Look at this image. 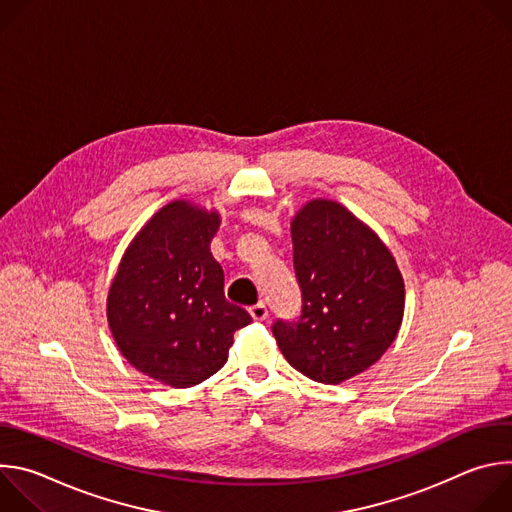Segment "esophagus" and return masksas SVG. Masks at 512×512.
<instances>
[{
  "label": "esophagus",
  "instance_id": "esophagus-1",
  "mask_svg": "<svg viewBox=\"0 0 512 512\" xmlns=\"http://www.w3.org/2000/svg\"><path fill=\"white\" fill-rule=\"evenodd\" d=\"M249 314H251V318L257 320V322H263V320H267V316H269L265 304H255V306H251V308H249Z\"/></svg>",
  "mask_w": 512,
  "mask_h": 512
}]
</instances>
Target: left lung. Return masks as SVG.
Listing matches in <instances>:
<instances>
[{
  "instance_id": "left-lung-1",
  "label": "left lung",
  "mask_w": 512,
  "mask_h": 512,
  "mask_svg": "<svg viewBox=\"0 0 512 512\" xmlns=\"http://www.w3.org/2000/svg\"><path fill=\"white\" fill-rule=\"evenodd\" d=\"M302 289L298 322L273 324L285 360L312 381L340 385L393 344L405 312V283L391 249L346 206L306 202L291 218Z\"/></svg>"
}]
</instances>
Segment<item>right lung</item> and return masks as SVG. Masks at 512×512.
Listing matches in <instances>:
<instances>
[{
    "label": "right lung",
    "mask_w": 512,
    "mask_h": 512,
    "mask_svg": "<svg viewBox=\"0 0 512 512\" xmlns=\"http://www.w3.org/2000/svg\"><path fill=\"white\" fill-rule=\"evenodd\" d=\"M221 212L190 200L162 206L125 249L107 294V322L131 367L164 385L194 387L225 367L251 316L225 300L210 253Z\"/></svg>",
    "instance_id": "add662e5"
}]
</instances>
